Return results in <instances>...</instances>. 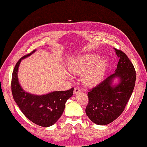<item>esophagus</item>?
I'll return each mask as SVG.
<instances>
[{"instance_id": "obj_1", "label": "esophagus", "mask_w": 147, "mask_h": 147, "mask_svg": "<svg viewBox=\"0 0 147 147\" xmlns=\"http://www.w3.org/2000/svg\"><path fill=\"white\" fill-rule=\"evenodd\" d=\"M80 92V89L78 87H76V88H74V94H77V93H78Z\"/></svg>"}]
</instances>
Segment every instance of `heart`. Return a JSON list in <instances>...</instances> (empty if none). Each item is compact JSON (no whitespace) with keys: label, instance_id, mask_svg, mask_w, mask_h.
Masks as SVG:
<instances>
[{"label":"heart","instance_id":"obj_1","mask_svg":"<svg viewBox=\"0 0 147 147\" xmlns=\"http://www.w3.org/2000/svg\"><path fill=\"white\" fill-rule=\"evenodd\" d=\"M99 57L98 55L90 54L77 58L69 62L68 70L71 73L76 75L84 73L82 77L83 83L88 86L95 85L103 79L107 67V62L104 59L94 65Z\"/></svg>","mask_w":147,"mask_h":147}]
</instances>
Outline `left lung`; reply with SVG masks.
<instances>
[{
  "mask_svg": "<svg viewBox=\"0 0 147 147\" xmlns=\"http://www.w3.org/2000/svg\"><path fill=\"white\" fill-rule=\"evenodd\" d=\"M119 57L117 69L88 93V104L85 112L87 116L98 125H107L119 116L124 110L133 91L136 71L126 54L114 49ZM119 83L113 85L114 79Z\"/></svg>",
  "mask_w": 147,
  "mask_h": 147,
  "instance_id": "1",
  "label": "left lung"
}]
</instances>
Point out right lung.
<instances>
[{"instance_id": "right-lung-1", "label": "right lung", "mask_w": 147, "mask_h": 147, "mask_svg": "<svg viewBox=\"0 0 147 147\" xmlns=\"http://www.w3.org/2000/svg\"><path fill=\"white\" fill-rule=\"evenodd\" d=\"M36 51L21 57L12 72L11 90L14 101L23 114L37 125L49 127L55 124L63 113L65 104L73 94L74 88L66 91H55L42 95H35L26 92L19 83L18 72L22 59Z\"/></svg>"}]
</instances>
